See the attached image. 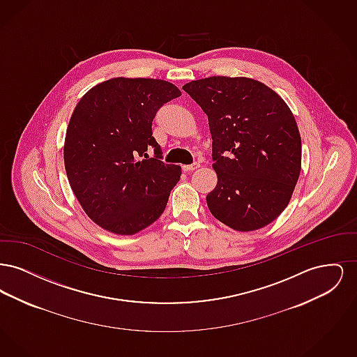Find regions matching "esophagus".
Segmentation results:
<instances>
[{
    "mask_svg": "<svg viewBox=\"0 0 357 357\" xmlns=\"http://www.w3.org/2000/svg\"><path fill=\"white\" fill-rule=\"evenodd\" d=\"M199 163L198 162H194L192 165H187V166H183V171H186V172H188V171H194L197 170V169H199Z\"/></svg>",
    "mask_w": 357,
    "mask_h": 357,
    "instance_id": "1",
    "label": "esophagus"
}]
</instances>
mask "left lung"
Masks as SVG:
<instances>
[{"label": "left lung", "mask_w": 357, "mask_h": 357, "mask_svg": "<svg viewBox=\"0 0 357 357\" xmlns=\"http://www.w3.org/2000/svg\"><path fill=\"white\" fill-rule=\"evenodd\" d=\"M208 119L218 183L211 214L238 231L274 221L301 171V136L287 102L249 77L213 76L183 85Z\"/></svg>", "instance_id": "8db88e82"}]
</instances>
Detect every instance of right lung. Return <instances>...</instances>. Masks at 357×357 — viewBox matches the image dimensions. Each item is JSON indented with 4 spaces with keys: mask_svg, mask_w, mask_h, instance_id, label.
Masks as SVG:
<instances>
[{
    "mask_svg": "<svg viewBox=\"0 0 357 357\" xmlns=\"http://www.w3.org/2000/svg\"><path fill=\"white\" fill-rule=\"evenodd\" d=\"M181 95L165 80L115 77L95 85L77 102L67 128L64 165L73 194L102 229L132 236L165 211L182 169L160 160L151 126L158 109ZM151 148L154 158H149Z\"/></svg>",
    "mask_w": 357,
    "mask_h": 357,
    "instance_id": "right-lung-1",
    "label": "right lung"
}]
</instances>
